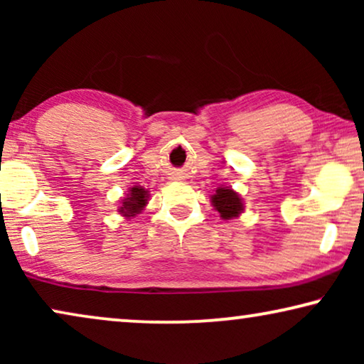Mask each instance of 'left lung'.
Segmentation results:
<instances>
[{"mask_svg":"<svg viewBox=\"0 0 364 364\" xmlns=\"http://www.w3.org/2000/svg\"><path fill=\"white\" fill-rule=\"evenodd\" d=\"M212 203L213 207H215V210L220 213V217L225 218V220L237 217L238 213L243 210L242 198L238 197V193L233 192L232 188H217L215 196H212Z\"/></svg>","mask_w":364,"mask_h":364,"instance_id":"obj_1","label":"left lung"}]
</instances>
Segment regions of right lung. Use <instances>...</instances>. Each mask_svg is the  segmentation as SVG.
Segmentation results:
<instances>
[{"mask_svg": "<svg viewBox=\"0 0 364 364\" xmlns=\"http://www.w3.org/2000/svg\"><path fill=\"white\" fill-rule=\"evenodd\" d=\"M147 203V191H144L142 187H132L129 192L127 198L122 200V207L119 208V212L126 217H134L146 207Z\"/></svg>", "mask_w": 364, "mask_h": 364, "instance_id": "1", "label": "right lung"}]
</instances>
